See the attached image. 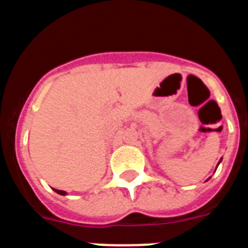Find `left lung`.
Returning a JSON list of instances; mask_svg holds the SVG:
<instances>
[{"mask_svg": "<svg viewBox=\"0 0 248 248\" xmlns=\"http://www.w3.org/2000/svg\"><path fill=\"white\" fill-rule=\"evenodd\" d=\"M221 160H222V159H221ZM221 160H220V161H221ZM220 161H218V164H220ZM218 166V165H217Z\"/></svg>", "mask_w": 248, "mask_h": 248, "instance_id": "1", "label": "left lung"}]
</instances>
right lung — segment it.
Instances as JSON below:
<instances>
[{
	"label": "right lung",
	"instance_id": "right-lung-1",
	"mask_svg": "<svg viewBox=\"0 0 248 248\" xmlns=\"http://www.w3.org/2000/svg\"><path fill=\"white\" fill-rule=\"evenodd\" d=\"M53 190L57 192V194H59V195H65V194H67V192L62 191V190H56V189H53Z\"/></svg>",
	"mask_w": 248,
	"mask_h": 248
}]
</instances>
